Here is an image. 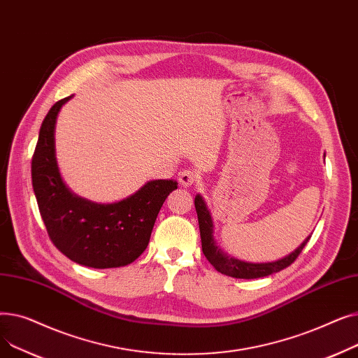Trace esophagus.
Masks as SVG:
<instances>
[{"label":"esophagus","instance_id":"1","mask_svg":"<svg viewBox=\"0 0 358 358\" xmlns=\"http://www.w3.org/2000/svg\"><path fill=\"white\" fill-rule=\"evenodd\" d=\"M197 178H199L197 174L194 171H192V169H184V171H181L178 174V182L182 187L193 185L197 181Z\"/></svg>","mask_w":358,"mask_h":358}]
</instances>
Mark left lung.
<instances>
[{"mask_svg":"<svg viewBox=\"0 0 358 358\" xmlns=\"http://www.w3.org/2000/svg\"><path fill=\"white\" fill-rule=\"evenodd\" d=\"M194 206H196L197 219H199L203 254L206 258H208L210 264L219 273H222L224 275H231L235 278H259V277L270 275L273 273H278L281 270L287 268L290 264H293L296 258L300 255V252L303 251L308 241L310 239V236L306 238L302 245H300L297 250H294L290 255L281 258L278 261L259 262V264H255V262L241 261L228 254H224L216 245V241L213 238V220H212V216H210L208 208H206V203L200 194L196 196Z\"/></svg>","mask_w":358,"mask_h":358,"instance_id":"left-lung-1","label":"left lung"}]
</instances>
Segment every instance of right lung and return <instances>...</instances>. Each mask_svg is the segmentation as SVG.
Returning a JSON list of instances; mask_svg holds the SVG:
<instances>
[{"label":"right lung","mask_w":358,"mask_h":358,"mask_svg":"<svg viewBox=\"0 0 358 358\" xmlns=\"http://www.w3.org/2000/svg\"><path fill=\"white\" fill-rule=\"evenodd\" d=\"M71 97L56 101L41 126L31 158L37 206L53 245L71 261L92 268L123 267L146 250L162 204L178 182L149 181L135 194L111 204L71 193L55 157L56 117Z\"/></svg>","instance_id":"right-lung-1"}]
</instances>
